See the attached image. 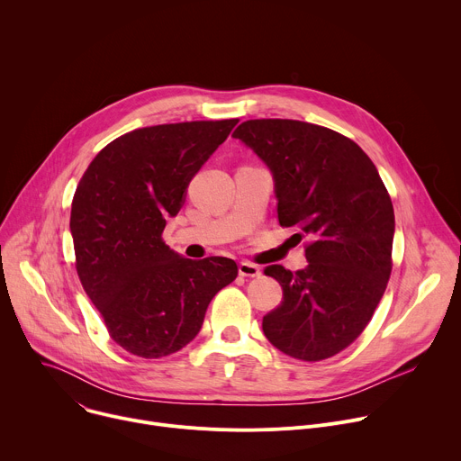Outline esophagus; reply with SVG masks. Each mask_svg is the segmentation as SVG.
I'll return each instance as SVG.
<instances>
[{
  "instance_id": "34e87169",
  "label": "esophagus",
  "mask_w": 461,
  "mask_h": 461,
  "mask_svg": "<svg viewBox=\"0 0 461 461\" xmlns=\"http://www.w3.org/2000/svg\"><path fill=\"white\" fill-rule=\"evenodd\" d=\"M239 274L242 277H260V268L257 265H251V262L244 260L239 265Z\"/></svg>"
}]
</instances>
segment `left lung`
Listing matches in <instances>:
<instances>
[{
    "label": "left lung",
    "mask_w": 461,
    "mask_h": 461,
    "mask_svg": "<svg viewBox=\"0 0 461 461\" xmlns=\"http://www.w3.org/2000/svg\"><path fill=\"white\" fill-rule=\"evenodd\" d=\"M231 137L270 169L281 226H297L312 240L304 270H265L283 286V301L262 317V332L295 359L332 357L361 336L390 277L386 187L366 153L332 129L248 120Z\"/></svg>",
    "instance_id": "obj_1"
}]
</instances>
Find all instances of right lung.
Wrapping results in <instances>:
<instances>
[{"label": "right lung", "mask_w": 461, "mask_h": 461, "mask_svg": "<svg viewBox=\"0 0 461 461\" xmlns=\"http://www.w3.org/2000/svg\"><path fill=\"white\" fill-rule=\"evenodd\" d=\"M237 122L131 131L95 157L77 187L78 277L114 343L139 357H164L193 341L215 294L237 277L231 258L191 260L162 240L191 178Z\"/></svg>", "instance_id": "add662e5"}]
</instances>
